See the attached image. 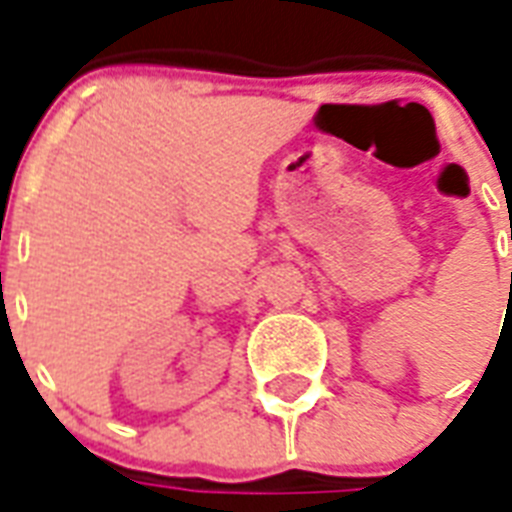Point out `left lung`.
I'll list each match as a JSON object with an SVG mask.
<instances>
[{"label":"left lung","instance_id":"obj_1","mask_svg":"<svg viewBox=\"0 0 512 512\" xmlns=\"http://www.w3.org/2000/svg\"><path fill=\"white\" fill-rule=\"evenodd\" d=\"M510 282H512V279H510Z\"/></svg>","mask_w":512,"mask_h":512}]
</instances>
